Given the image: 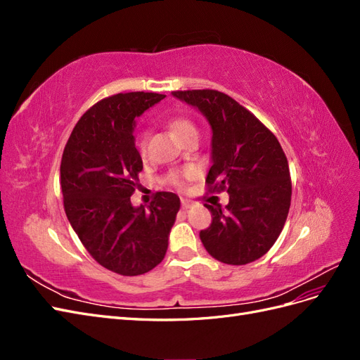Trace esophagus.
<instances>
[{
  "label": "esophagus",
  "mask_w": 360,
  "mask_h": 360,
  "mask_svg": "<svg viewBox=\"0 0 360 360\" xmlns=\"http://www.w3.org/2000/svg\"><path fill=\"white\" fill-rule=\"evenodd\" d=\"M181 207H183L184 210L191 209V207H192V201H189V200H181Z\"/></svg>",
  "instance_id": "34e87169"
}]
</instances>
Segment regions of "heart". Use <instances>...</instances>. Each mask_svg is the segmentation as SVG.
I'll return each mask as SVG.
<instances>
[{
    "mask_svg": "<svg viewBox=\"0 0 360 360\" xmlns=\"http://www.w3.org/2000/svg\"><path fill=\"white\" fill-rule=\"evenodd\" d=\"M169 127L172 130V134L177 136L179 141H181V143H184L188 138L191 136H197L198 130H197V126H195L189 118H184V117H174L169 120ZM146 147H147V135L143 134L139 136L138 139V148L141 153H146ZM192 176V172L188 171L184 172L183 176H177V174H174L172 176V181L176 184H181L183 183V179H188Z\"/></svg>",
    "mask_w": 360,
    "mask_h": 360,
    "instance_id": "heart-1",
    "label": "heart"
}]
</instances>
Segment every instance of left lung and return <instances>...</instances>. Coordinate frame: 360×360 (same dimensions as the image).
<instances>
[{
    "instance_id": "1",
    "label": "left lung",
    "mask_w": 360,
    "mask_h": 360,
    "mask_svg": "<svg viewBox=\"0 0 360 360\" xmlns=\"http://www.w3.org/2000/svg\"><path fill=\"white\" fill-rule=\"evenodd\" d=\"M176 99L200 111L212 129V167L205 183L226 191L230 201L207 205L213 221L200 233L213 258L243 266L263 257L285 225L291 202L288 160L270 130L216 90L174 91Z\"/></svg>"
}]
</instances>
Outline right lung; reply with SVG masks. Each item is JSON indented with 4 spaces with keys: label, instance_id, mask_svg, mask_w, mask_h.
I'll return each instance as SVG.
<instances>
[{
    "label": "right lung",
    "instance_id": "obj_1",
    "mask_svg": "<svg viewBox=\"0 0 360 360\" xmlns=\"http://www.w3.org/2000/svg\"><path fill=\"white\" fill-rule=\"evenodd\" d=\"M158 93H120L86 111L64 148L61 192L68 219L90 255L123 276L155 269L168 249L180 198L159 192L135 207L143 159L135 147V118L165 99Z\"/></svg>",
    "mask_w": 360,
    "mask_h": 360
}]
</instances>
